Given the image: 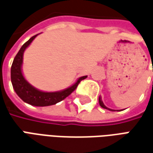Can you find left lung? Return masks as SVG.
<instances>
[{
  "instance_id": "left-lung-1",
  "label": "left lung",
  "mask_w": 153,
  "mask_h": 153,
  "mask_svg": "<svg viewBox=\"0 0 153 153\" xmlns=\"http://www.w3.org/2000/svg\"><path fill=\"white\" fill-rule=\"evenodd\" d=\"M99 104H100V106H102V108H104V109L111 110V109H109V108H107V107H106V106H105V105H104V104H103L102 101V100H101V97H99ZM111 111H112V110H111Z\"/></svg>"
}]
</instances>
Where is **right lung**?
<instances>
[{
	"label": "right lung",
	"instance_id": "add662e5",
	"mask_svg": "<svg viewBox=\"0 0 153 153\" xmlns=\"http://www.w3.org/2000/svg\"><path fill=\"white\" fill-rule=\"evenodd\" d=\"M38 35V34H37ZM37 35L32 37L28 41H27L19 51L17 55L15 56L14 61L12 63L11 70H10V76L13 88L15 93H17L20 98L24 102L30 104L32 106H47L55 105L56 103L62 101L67 97L73 93L79 85V83L83 79H85L87 76H83L79 78L76 83L74 85L70 87L69 88L63 90L61 92H55V93H45L39 90L36 89L33 87L25 79L23 76L21 70V65L23 63V55L24 51L31 43Z\"/></svg>",
	"mask_w": 153,
	"mask_h": 153
}]
</instances>
